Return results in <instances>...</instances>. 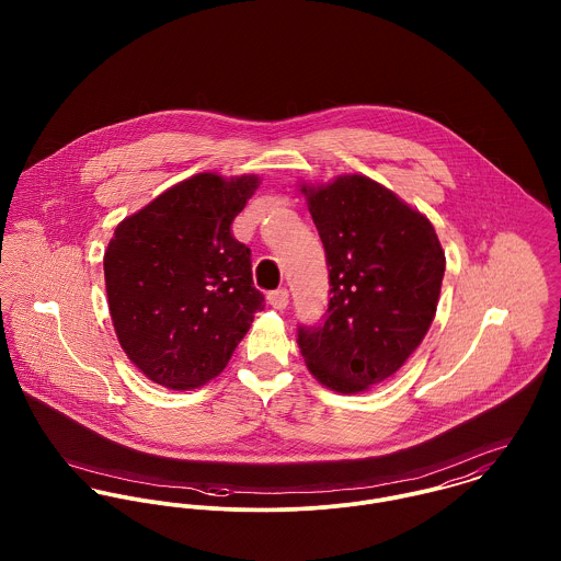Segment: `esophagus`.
Returning a JSON list of instances; mask_svg holds the SVG:
<instances>
[{"mask_svg":"<svg viewBox=\"0 0 561 561\" xmlns=\"http://www.w3.org/2000/svg\"><path fill=\"white\" fill-rule=\"evenodd\" d=\"M267 302H270L274 309L283 311V309H287V302H289V291H287V289H276V291H270V294H267Z\"/></svg>","mask_w":561,"mask_h":561,"instance_id":"1","label":"esophagus"}]
</instances>
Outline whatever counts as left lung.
<instances>
[{
	"instance_id": "left-lung-1",
	"label": "left lung",
	"mask_w": 561,
	"mask_h": 561,
	"mask_svg": "<svg viewBox=\"0 0 561 561\" xmlns=\"http://www.w3.org/2000/svg\"><path fill=\"white\" fill-rule=\"evenodd\" d=\"M330 278L320 325L298 328L309 371L336 393L391 378L427 334L445 276L432 222L365 174L300 185Z\"/></svg>"
}]
</instances>
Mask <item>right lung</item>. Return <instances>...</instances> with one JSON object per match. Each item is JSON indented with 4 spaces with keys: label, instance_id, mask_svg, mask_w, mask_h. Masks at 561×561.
<instances>
[{
    "label": "right lung",
    "instance_id": "right-lung-1",
    "mask_svg": "<svg viewBox=\"0 0 561 561\" xmlns=\"http://www.w3.org/2000/svg\"><path fill=\"white\" fill-rule=\"evenodd\" d=\"M261 179L198 172L127 216L103 254L110 316L156 385L196 389L231 360L263 294L231 225Z\"/></svg>",
    "mask_w": 561,
    "mask_h": 561
}]
</instances>
